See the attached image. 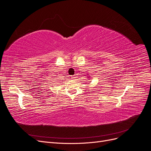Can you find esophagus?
I'll return each mask as SVG.
<instances>
[{"label":"esophagus","instance_id":"esophagus-1","mask_svg":"<svg viewBox=\"0 0 151 151\" xmlns=\"http://www.w3.org/2000/svg\"><path fill=\"white\" fill-rule=\"evenodd\" d=\"M76 78V76H72L71 77V79H73V80H75Z\"/></svg>","mask_w":151,"mask_h":151}]
</instances>
